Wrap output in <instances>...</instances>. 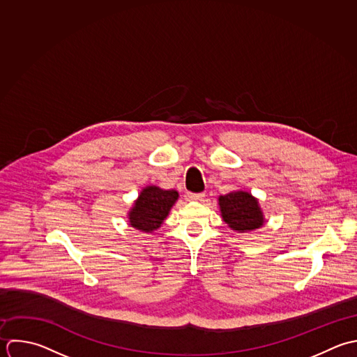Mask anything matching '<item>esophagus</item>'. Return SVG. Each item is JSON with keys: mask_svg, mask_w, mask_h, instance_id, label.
<instances>
[{"mask_svg": "<svg viewBox=\"0 0 357 357\" xmlns=\"http://www.w3.org/2000/svg\"><path fill=\"white\" fill-rule=\"evenodd\" d=\"M204 196H206L204 193H188V195H186V197H188L189 200H195V202L203 200Z\"/></svg>", "mask_w": 357, "mask_h": 357, "instance_id": "esophagus-1", "label": "esophagus"}]
</instances>
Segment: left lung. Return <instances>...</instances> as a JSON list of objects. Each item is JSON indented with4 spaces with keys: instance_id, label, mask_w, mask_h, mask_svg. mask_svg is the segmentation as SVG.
<instances>
[{
    "instance_id": "obj_1",
    "label": "left lung",
    "mask_w": 357,
    "mask_h": 357,
    "mask_svg": "<svg viewBox=\"0 0 357 357\" xmlns=\"http://www.w3.org/2000/svg\"><path fill=\"white\" fill-rule=\"evenodd\" d=\"M224 221L238 232H248L263 225L264 218L259 202L248 192H231L220 199Z\"/></svg>"
}]
</instances>
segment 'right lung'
<instances>
[{
	"label": "right lung",
	"mask_w": 357,
	"mask_h": 357,
	"mask_svg": "<svg viewBox=\"0 0 357 357\" xmlns=\"http://www.w3.org/2000/svg\"><path fill=\"white\" fill-rule=\"evenodd\" d=\"M176 200V190H162L157 186H147L142 190L129 213L130 225L143 232H151L160 228Z\"/></svg>",
	"instance_id": "1"
}]
</instances>
